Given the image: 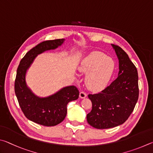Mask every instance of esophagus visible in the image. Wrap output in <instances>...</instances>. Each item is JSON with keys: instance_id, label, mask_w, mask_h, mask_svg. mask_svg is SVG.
I'll list each match as a JSON object with an SVG mask.
<instances>
[{"instance_id": "esophagus-1", "label": "esophagus", "mask_w": 153, "mask_h": 153, "mask_svg": "<svg viewBox=\"0 0 153 153\" xmlns=\"http://www.w3.org/2000/svg\"><path fill=\"white\" fill-rule=\"evenodd\" d=\"M87 96V93H85V92H81L79 93V97L81 99H85Z\"/></svg>"}]
</instances>
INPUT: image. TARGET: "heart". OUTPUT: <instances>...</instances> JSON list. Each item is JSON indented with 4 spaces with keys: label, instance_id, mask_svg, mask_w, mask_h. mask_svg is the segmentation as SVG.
<instances>
[{
    "label": "heart",
    "instance_id": "1",
    "mask_svg": "<svg viewBox=\"0 0 153 153\" xmlns=\"http://www.w3.org/2000/svg\"><path fill=\"white\" fill-rule=\"evenodd\" d=\"M80 71L87 72L85 82L92 90L105 88L110 81L116 68L113 59L101 52H93L85 56L80 62Z\"/></svg>",
    "mask_w": 153,
    "mask_h": 153
}]
</instances>
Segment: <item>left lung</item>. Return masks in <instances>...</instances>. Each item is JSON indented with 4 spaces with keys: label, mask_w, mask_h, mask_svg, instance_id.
Instances as JSON below:
<instances>
[{
    "label": "left lung",
    "mask_w": 153,
    "mask_h": 153,
    "mask_svg": "<svg viewBox=\"0 0 153 153\" xmlns=\"http://www.w3.org/2000/svg\"><path fill=\"white\" fill-rule=\"evenodd\" d=\"M119 61L118 76L102 91L88 97L92 110L87 120L97 129H108L121 125L133 111L138 99V76L136 66L126 53L111 44Z\"/></svg>",
    "instance_id": "obj_1"
}]
</instances>
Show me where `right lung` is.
I'll return each instance as SVG.
<instances>
[{
    "instance_id": "1",
    "label": "right lung",
    "mask_w": 153,
    "mask_h": 153,
    "mask_svg": "<svg viewBox=\"0 0 153 153\" xmlns=\"http://www.w3.org/2000/svg\"><path fill=\"white\" fill-rule=\"evenodd\" d=\"M64 41V39H58L40 43L27 52L17 71L15 92L21 110L28 120L45 126H53L63 121L67 114V104L79 98V91L72 85L62 88L48 97H39L28 87L26 74L37 56L56 49Z\"/></svg>"
}]
</instances>
